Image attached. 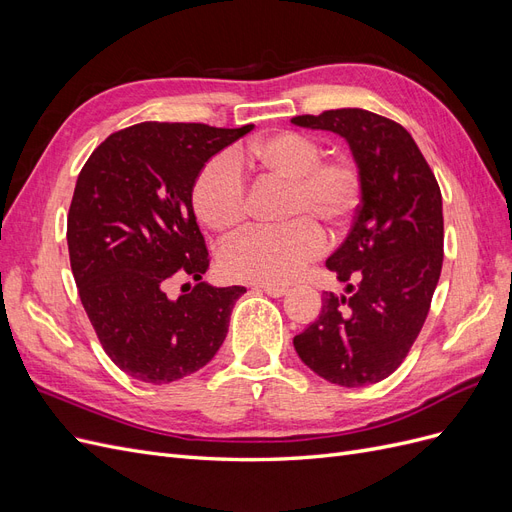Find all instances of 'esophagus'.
<instances>
[{
    "mask_svg": "<svg viewBox=\"0 0 512 512\" xmlns=\"http://www.w3.org/2000/svg\"><path fill=\"white\" fill-rule=\"evenodd\" d=\"M260 290H262V292H267L269 297H275V299L284 297V294L288 292V288H286V286H260Z\"/></svg>",
    "mask_w": 512,
    "mask_h": 512,
    "instance_id": "esophagus-1",
    "label": "esophagus"
}]
</instances>
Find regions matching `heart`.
I'll return each mask as SVG.
<instances>
[{"label": "heart", "mask_w": 512, "mask_h": 512, "mask_svg": "<svg viewBox=\"0 0 512 512\" xmlns=\"http://www.w3.org/2000/svg\"><path fill=\"white\" fill-rule=\"evenodd\" d=\"M239 168L286 183L277 228H258L224 245L222 271L239 282L282 286L322 250L324 230H344L363 198L361 168L352 158L322 160L318 138L282 130L209 160L194 181L192 205L198 220L215 232L237 230L245 218V183Z\"/></svg>", "instance_id": "obj_1"}]
</instances>
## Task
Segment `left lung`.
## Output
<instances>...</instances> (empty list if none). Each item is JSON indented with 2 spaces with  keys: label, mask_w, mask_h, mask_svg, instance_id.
<instances>
[{
  "label": "left lung",
  "mask_w": 512,
  "mask_h": 512,
  "mask_svg": "<svg viewBox=\"0 0 512 512\" xmlns=\"http://www.w3.org/2000/svg\"><path fill=\"white\" fill-rule=\"evenodd\" d=\"M294 126L348 143L363 198L327 269L346 294H322V312L292 339L299 359L339 386L376 384L406 359L442 271L444 218L438 181L399 123L363 108L299 115ZM356 281V285L351 282Z\"/></svg>",
  "instance_id": "8db88e82"
}]
</instances>
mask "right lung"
Segmentation results:
<instances>
[{
  "label": "right lung",
  "mask_w": 512,
  "mask_h": 512,
  "mask_svg": "<svg viewBox=\"0 0 512 512\" xmlns=\"http://www.w3.org/2000/svg\"><path fill=\"white\" fill-rule=\"evenodd\" d=\"M145 121L111 134L85 162L68 213L74 282L104 352L134 380L168 384L205 367L224 344L243 286L207 282L170 299L209 254L192 188L215 153L252 132Z\"/></svg>",
  "instance_id": "add662e5"
}]
</instances>
